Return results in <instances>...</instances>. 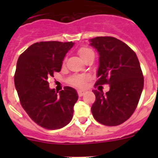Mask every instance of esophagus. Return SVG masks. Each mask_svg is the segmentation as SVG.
Listing matches in <instances>:
<instances>
[{
    "mask_svg": "<svg viewBox=\"0 0 158 158\" xmlns=\"http://www.w3.org/2000/svg\"><path fill=\"white\" fill-rule=\"evenodd\" d=\"M85 93H86V90H85V89H80V90H78L77 91L78 96H82Z\"/></svg>",
    "mask_w": 158,
    "mask_h": 158,
    "instance_id": "esophagus-1",
    "label": "esophagus"
}]
</instances>
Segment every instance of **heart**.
I'll list each match as a JSON object with an SVG mask.
<instances>
[{
    "instance_id": "b5f03b06",
    "label": "heart",
    "mask_w": 158,
    "mask_h": 158,
    "mask_svg": "<svg viewBox=\"0 0 158 158\" xmlns=\"http://www.w3.org/2000/svg\"><path fill=\"white\" fill-rule=\"evenodd\" d=\"M89 52H92V51L90 49L85 48V47H83V48H81L79 50V54H80L81 58H83L84 56H85L86 54ZM89 77L88 75H79V76H74L71 78L70 82L74 85L79 86V87H81L85 85L86 81L89 79Z\"/></svg>"
}]
</instances>
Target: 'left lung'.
Instances as JSON below:
<instances>
[{
  "label": "left lung",
  "instance_id": "obj_1",
  "mask_svg": "<svg viewBox=\"0 0 158 158\" xmlns=\"http://www.w3.org/2000/svg\"><path fill=\"white\" fill-rule=\"evenodd\" d=\"M90 46L99 54L96 85L108 84L109 91L93 90L91 107L94 118L105 126H117L131 116L139 104L144 78L136 54L114 37H96Z\"/></svg>",
  "mask_w": 158,
  "mask_h": 158
}]
</instances>
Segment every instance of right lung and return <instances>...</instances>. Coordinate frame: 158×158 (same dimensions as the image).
<instances>
[{"mask_svg":"<svg viewBox=\"0 0 158 158\" xmlns=\"http://www.w3.org/2000/svg\"><path fill=\"white\" fill-rule=\"evenodd\" d=\"M73 45L72 42L35 43L18 58L14 82L20 104L32 120L45 129H60L72 120L78 99L76 89L65 86L58 94L47 80L61 71Z\"/></svg>","mask_w":158,"mask_h":158,"instance_id":"add662e5","label":"right lung"}]
</instances>
